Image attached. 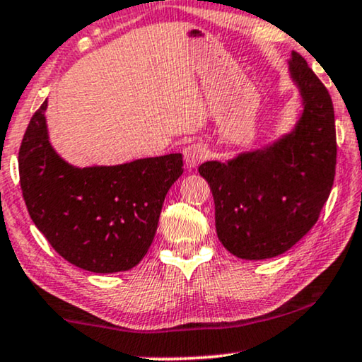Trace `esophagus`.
<instances>
[{"label":"esophagus","mask_w":362,"mask_h":362,"mask_svg":"<svg viewBox=\"0 0 362 362\" xmlns=\"http://www.w3.org/2000/svg\"><path fill=\"white\" fill-rule=\"evenodd\" d=\"M182 155H185L186 166L194 168L207 158V148L204 145H201V143H191V145H187L185 148Z\"/></svg>","instance_id":"esophagus-1"}]
</instances>
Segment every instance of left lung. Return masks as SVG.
Listing matches in <instances>:
<instances>
[{
  "label": "left lung",
  "instance_id": "obj_1",
  "mask_svg": "<svg viewBox=\"0 0 362 362\" xmlns=\"http://www.w3.org/2000/svg\"><path fill=\"white\" fill-rule=\"evenodd\" d=\"M288 64L305 105L295 132L265 150L199 166L214 196L217 237L239 259H272L293 247L316 224L333 187L331 95L298 52Z\"/></svg>",
  "mask_w": 362,
  "mask_h": 362
}]
</instances>
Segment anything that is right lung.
<instances>
[{
	"mask_svg": "<svg viewBox=\"0 0 362 362\" xmlns=\"http://www.w3.org/2000/svg\"><path fill=\"white\" fill-rule=\"evenodd\" d=\"M46 107L47 100L33 115L19 148V182L29 216L52 249L78 269H133L155 239L166 192L182 175V155L120 166H71L49 143Z\"/></svg>",
	"mask_w": 362,
	"mask_h": 362,
	"instance_id": "add662e5",
	"label": "right lung"
}]
</instances>
